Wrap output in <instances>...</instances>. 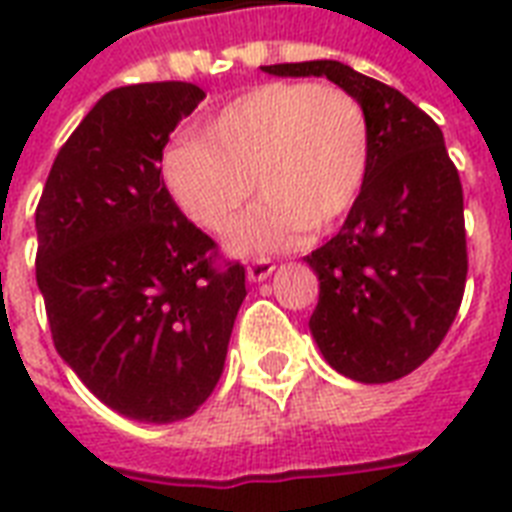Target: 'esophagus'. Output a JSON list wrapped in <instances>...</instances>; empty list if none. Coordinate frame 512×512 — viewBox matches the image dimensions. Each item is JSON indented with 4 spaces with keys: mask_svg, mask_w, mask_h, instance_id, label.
I'll return each instance as SVG.
<instances>
[{
    "mask_svg": "<svg viewBox=\"0 0 512 512\" xmlns=\"http://www.w3.org/2000/svg\"><path fill=\"white\" fill-rule=\"evenodd\" d=\"M273 271H276V265H273L271 260H255V263L247 265V279L252 281V284H260V281L268 279Z\"/></svg>",
    "mask_w": 512,
    "mask_h": 512,
    "instance_id": "obj_1",
    "label": "esophagus"
}]
</instances>
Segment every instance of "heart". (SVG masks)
<instances>
[{"mask_svg":"<svg viewBox=\"0 0 512 512\" xmlns=\"http://www.w3.org/2000/svg\"><path fill=\"white\" fill-rule=\"evenodd\" d=\"M372 135L364 106L332 84H257L196 138L164 154V183L185 217L225 231L255 191L265 199L228 233V252L265 257L305 228L327 231L364 191Z\"/></svg>","mask_w":512,"mask_h":512,"instance_id":"heart-1","label":"heart"}]
</instances>
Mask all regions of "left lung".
I'll use <instances>...</instances> for the list:
<instances>
[{
	"instance_id": "left-lung-1",
	"label": "left lung",
	"mask_w": 512,
	"mask_h": 512,
	"mask_svg": "<svg viewBox=\"0 0 512 512\" xmlns=\"http://www.w3.org/2000/svg\"><path fill=\"white\" fill-rule=\"evenodd\" d=\"M263 71L327 76L364 106L369 175L340 233L305 257L319 276L308 327L327 364L350 380H398L441 345L468 276L462 185L444 132L406 95L340 60Z\"/></svg>"
}]
</instances>
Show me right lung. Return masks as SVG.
<instances>
[{
	"label": "right lung",
	"instance_id": "1",
	"mask_svg": "<svg viewBox=\"0 0 512 512\" xmlns=\"http://www.w3.org/2000/svg\"><path fill=\"white\" fill-rule=\"evenodd\" d=\"M204 100L191 82L106 92L60 148L36 207V284L79 380L138 422L191 417L215 390L247 287L177 209L162 151Z\"/></svg>",
	"mask_w": 512,
	"mask_h": 512
}]
</instances>
